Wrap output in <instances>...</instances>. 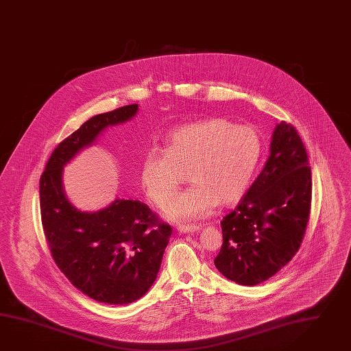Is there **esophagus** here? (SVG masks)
<instances>
[{"label":"esophagus","instance_id":"esophagus-1","mask_svg":"<svg viewBox=\"0 0 351 351\" xmlns=\"http://www.w3.org/2000/svg\"><path fill=\"white\" fill-rule=\"evenodd\" d=\"M198 228L197 225H178L177 226V230L182 234L186 233H195V232H197Z\"/></svg>","mask_w":351,"mask_h":351}]
</instances>
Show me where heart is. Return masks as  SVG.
<instances>
[{
  "instance_id": "1",
  "label": "heart",
  "mask_w": 351,
  "mask_h": 351,
  "mask_svg": "<svg viewBox=\"0 0 351 351\" xmlns=\"http://www.w3.org/2000/svg\"><path fill=\"white\" fill-rule=\"evenodd\" d=\"M262 140L256 128L225 118H208L173 130L165 149L145 154L141 182L149 198L165 204L189 180L192 186L164 207L169 220L207 215L217 205L239 201L260 162Z\"/></svg>"
}]
</instances>
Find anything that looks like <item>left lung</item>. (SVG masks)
I'll use <instances>...</instances> for the list:
<instances>
[{"instance_id": "obj_1", "label": "left lung", "mask_w": 351, "mask_h": 351, "mask_svg": "<svg viewBox=\"0 0 351 351\" xmlns=\"http://www.w3.org/2000/svg\"><path fill=\"white\" fill-rule=\"evenodd\" d=\"M312 176L297 130L280 122L270 156L239 205L221 221L216 269L226 279L253 287L281 270L297 253L311 211Z\"/></svg>"}]
</instances>
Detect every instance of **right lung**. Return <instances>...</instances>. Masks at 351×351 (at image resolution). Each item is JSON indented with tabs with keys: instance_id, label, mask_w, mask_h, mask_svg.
<instances>
[{
	"instance_id": "obj_1",
	"label": "right lung",
	"mask_w": 351,
	"mask_h": 351,
	"mask_svg": "<svg viewBox=\"0 0 351 351\" xmlns=\"http://www.w3.org/2000/svg\"><path fill=\"white\" fill-rule=\"evenodd\" d=\"M138 104L91 117L54 149L40 182V215L56 265L91 299L123 306L144 297L162 265L171 235L150 207L116 198L98 211L73 206L63 189V168L109 126L135 117Z\"/></svg>"
}]
</instances>
